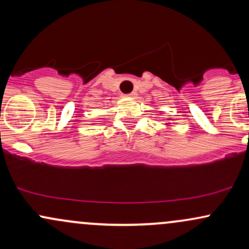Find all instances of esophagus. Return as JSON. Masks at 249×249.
Returning a JSON list of instances; mask_svg holds the SVG:
<instances>
[{
	"instance_id": "1",
	"label": "esophagus",
	"mask_w": 249,
	"mask_h": 249,
	"mask_svg": "<svg viewBox=\"0 0 249 249\" xmlns=\"http://www.w3.org/2000/svg\"><path fill=\"white\" fill-rule=\"evenodd\" d=\"M136 95H137V93L136 92H131V93H128V97H136Z\"/></svg>"
}]
</instances>
